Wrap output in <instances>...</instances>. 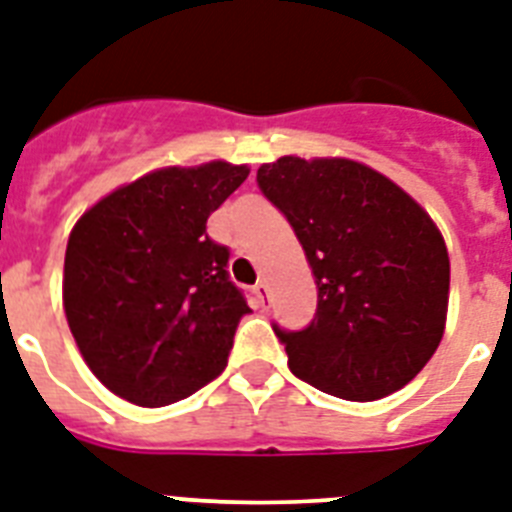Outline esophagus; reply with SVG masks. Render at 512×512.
<instances>
[{"instance_id":"1","label":"esophagus","mask_w":512,"mask_h":512,"mask_svg":"<svg viewBox=\"0 0 512 512\" xmlns=\"http://www.w3.org/2000/svg\"><path fill=\"white\" fill-rule=\"evenodd\" d=\"M255 292H257V297H260V302H263V307L268 305V302H270V286H268V281H260V284L255 286Z\"/></svg>"}]
</instances>
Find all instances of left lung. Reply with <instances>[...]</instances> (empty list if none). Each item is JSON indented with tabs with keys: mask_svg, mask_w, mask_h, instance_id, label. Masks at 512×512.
Masks as SVG:
<instances>
[{
	"mask_svg": "<svg viewBox=\"0 0 512 512\" xmlns=\"http://www.w3.org/2000/svg\"><path fill=\"white\" fill-rule=\"evenodd\" d=\"M257 186L284 213L318 286L302 331L273 326L297 378L352 402L413 381L444 334L450 257L429 213L355 160L278 157Z\"/></svg>",
	"mask_w": 512,
	"mask_h": 512,
	"instance_id": "1",
	"label": "left lung"
}]
</instances>
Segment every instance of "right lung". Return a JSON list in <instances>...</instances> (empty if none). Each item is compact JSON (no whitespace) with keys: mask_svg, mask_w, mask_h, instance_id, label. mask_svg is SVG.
<instances>
[{"mask_svg":"<svg viewBox=\"0 0 512 512\" xmlns=\"http://www.w3.org/2000/svg\"><path fill=\"white\" fill-rule=\"evenodd\" d=\"M247 176V165L223 160L155 170L99 199L70 231L62 305L112 394L162 407L223 373L252 310L207 218Z\"/></svg>","mask_w":512,"mask_h":512,"instance_id":"add662e5","label":"right lung"}]
</instances>
